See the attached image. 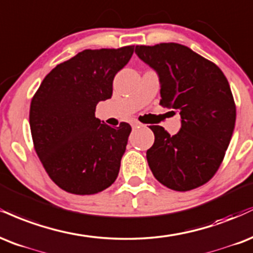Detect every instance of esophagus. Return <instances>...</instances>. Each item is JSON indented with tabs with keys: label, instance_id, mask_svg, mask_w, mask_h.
Here are the masks:
<instances>
[{
	"label": "esophagus",
	"instance_id": "obj_1",
	"mask_svg": "<svg viewBox=\"0 0 253 253\" xmlns=\"http://www.w3.org/2000/svg\"><path fill=\"white\" fill-rule=\"evenodd\" d=\"M139 126H141V123H139L138 121H132L131 122V126L132 127H138Z\"/></svg>",
	"mask_w": 253,
	"mask_h": 253
}]
</instances>
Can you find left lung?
I'll list each match as a JSON object with an SVG mask.
<instances>
[{"label": "left lung", "mask_w": 253, "mask_h": 253, "mask_svg": "<svg viewBox=\"0 0 253 253\" xmlns=\"http://www.w3.org/2000/svg\"><path fill=\"white\" fill-rule=\"evenodd\" d=\"M135 53L159 74L160 104L181 116L174 136L149 126L155 135L147 150L149 168L173 191L198 188L216 173L232 137L236 104L230 84L215 64L183 44L136 46Z\"/></svg>", "instance_id": "left-lung-1"}]
</instances>
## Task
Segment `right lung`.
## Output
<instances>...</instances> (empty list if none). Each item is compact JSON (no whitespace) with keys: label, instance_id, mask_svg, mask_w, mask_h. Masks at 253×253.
Segmentation results:
<instances>
[{"label":"right lung","instance_id":"1","mask_svg":"<svg viewBox=\"0 0 253 253\" xmlns=\"http://www.w3.org/2000/svg\"><path fill=\"white\" fill-rule=\"evenodd\" d=\"M135 46L85 49L56 65L35 92L29 110L33 143L55 185L77 195L106 189L120 173L131 126L96 118L97 104L112 96V82Z\"/></svg>","mask_w":253,"mask_h":253}]
</instances>
